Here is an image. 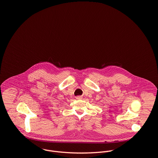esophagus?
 Listing matches in <instances>:
<instances>
[{"label":"esophagus","instance_id":"esophagus-1","mask_svg":"<svg viewBox=\"0 0 158 158\" xmlns=\"http://www.w3.org/2000/svg\"><path fill=\"white\" fill-rule=\"evenodd\" d=\"M76 98H77V99H81V98H82V97H80V96H78V97H76Z\"/></svg>","mask_w":158,"mask_h":158}]
</instances>
